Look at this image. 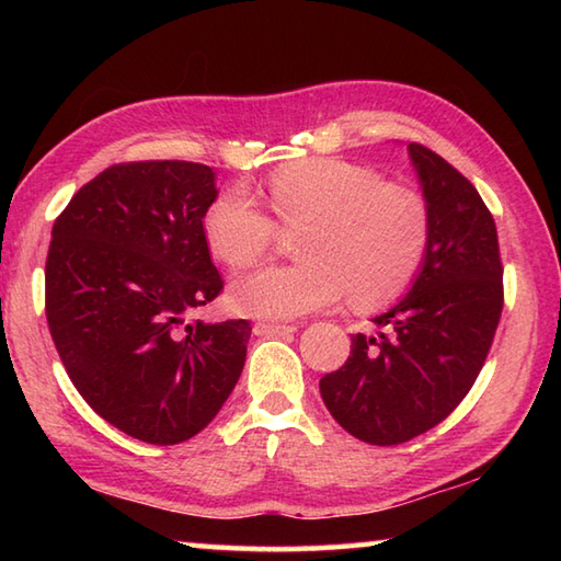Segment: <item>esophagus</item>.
Returning a JSON list of instances; mask_svg holds the SVG:
<instances>
[{"instance_id":"1","label":"esophagus","mask_w":561,"mask_h":561,"mask_svg":"<svg viewBox=\"0 0 561 561\" xmlns=\"http://www.w3.org/2000/svg\"><path fill=\"white\" fill-rule=\"evenodd\" d=\"M287 332H296V325H287V323H255V335H265V337H279L287 335Z\"/></svg>"}]
</instances>
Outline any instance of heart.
Wrapping results in <instances>:
<instances>
[{
	"mask_svg": "<svg viewBox=\"0 0 561 561\" xmlns=\"http://www.w3.org/2000/svg\"><path fill=\"white\" fill-rule=\"evenodd\" d=\"M272 217L241 187L211 199L202 231L211 255L241 270L267 255L277 224L296 236L294 265L233 279L229 304L243 316L289 320L342 299L354 308L396 301L420 274L432 243V211L416 190L383 183L374 169L342 159H304L267 178Z\"/></svg>",
	"mask_w": 561,
	"mask_h": 561,
	"instance_id": "1",
	"label": "heart"
}]
</instances>
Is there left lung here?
Returning a JSON list of instances; mask_svg holds the SVG:
<instances>
[{"instance_id":"obj_1","label":"left lung","mask_w":561,"mask_h":561,"mask_svg":"<svg viewBox=\"0 0 561 561\" xmlns=\"http://www.w3.org/2000/svg\"><path fill=\"white\" fill-rule=\"evenodd\" d=\"M432 211V243L408 296L352 337L342 368L320 378L337 424L374 446L420 436L458 408L480 376L504 308L496 224L460 171L408 145Z\"/></svg>"}]
</instances>
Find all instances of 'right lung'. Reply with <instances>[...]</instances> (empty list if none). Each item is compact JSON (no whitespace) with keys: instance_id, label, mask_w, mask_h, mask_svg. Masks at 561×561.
Instances as JSON below:
<instances>
[{"instance_id":"1","label":"right lung","mask_w":561,"mask_h":561,"mask_svg":"<svg viewBox=\"0 0 561 561\" xmlns=\"http://www.w3.org/2000/svg\"><path fill=\"white\" fill-rule=\"evenodd\" d=\"M214 197L205 163H115L53 226L45 316L59 359L93 412L147 444L199 434L245 364L248 320L187 323L224 289L202 231Z\"/></svg>"}]
</instances>
